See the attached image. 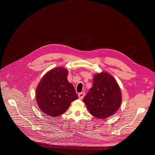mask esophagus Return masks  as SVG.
<instances>
[{"mask_svg": "<svg viewBox=\"0 0 155 155\" xmlns=\"http://www.w3.org/2000/svg\"><path fill=\"white\" fill-rule=\"evenodd\" d=\"M84 95H85V93H84V92H81V93H79L78 94V97H79V99L82 100V99L84 98Z\"/></svg>", "mask_w": 155, "mask_h": 155, "instance_id": "34e87169", "label": "esophagus"}]
</instances>
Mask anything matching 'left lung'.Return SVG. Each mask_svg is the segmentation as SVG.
I'll return each instance as SVG.
<instances>
[{
  "instance_id": "obj_1",
  "label": "left lung",
  "mask_w": 155,
  "mask_h": 155,
  "mask_svg": "<svg viewBox=\"0 0 155 155\" xmlns=\"http://www.w3.org/2000/svg\"><path fill=\"white\" fill-rule=\"evenodd\" d=\"M83 101L94 117L105 119L115 114L122 101L120 87L115 79L107 72L94 75L93 86Z\"/></svg>"
}]
</instances>
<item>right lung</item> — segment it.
<instances>
[{"mask_svg": "<svg viewBox=\"0 0 155 155\" xmlns=\"http://www.w3.org/2000/svg\"><path fill=\"white\" fill-rule=\"evenodd\" d=\"M68 72L63 68L51 69L44 76L36 91L38 107L45 114L57 117L65 112L78 96L68 81Z\"/></svg>", "mask_w": 155, "mask_h": 155, "instance_id": "obj_1", "label": "right lung"}]
</instances>
